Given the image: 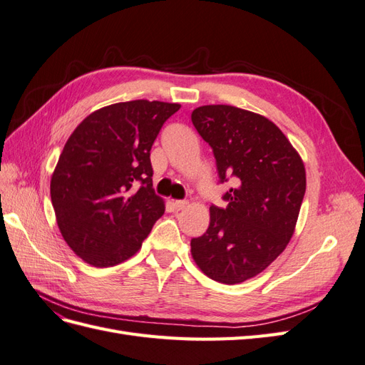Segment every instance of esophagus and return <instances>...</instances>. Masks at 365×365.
Here are the masks:
<instances>
[{
	"instance_id": "obj_1",
	"label": "esophagus",
	"mask_w": 365,
	"mask_h": 365,
	"mask_svg": "<svg viewBox=\"0 0 365 365\" xmlns=\"http://www.w3.org/2000/svg\"><path fill=\"white\" fill-rule=\"evenodd\" d=\"M172 205H173L175 210H182V208H185L187 205H189V202H187V201H173Z\"/></svg>"
}]
</instances>
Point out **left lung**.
<instances>
[{
  "label": "left lung",
  "mask_w": 365,
  "mask_h": 365,
  "mask_svg": "<svg viewBox=\"0 0 365 365\" xmlns=\"http://www.w3.org/2000/svg\"><path fill=\"white\" fill-rule=\"evenodd\" d=\"M197 134L212 148L219 182L233 178L227 207H210V225L190 242L205 275L235 284L260 274L294 235L306 192L304 164L267 117L230 105L192 113Z\"/></svg>",
  "instance_id": "1"
}]
</instances>
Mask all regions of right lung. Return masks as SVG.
Masks as SVG:
<instances>
[{
	"label": "right lung",
	"instance_id": "add662e5",
	"mask_svg": "<svg viewBox=\"0 0 365 365\" xmlns=\"http://www.w3.org/2000/svg\"><path fill=\"white\" fill-rule=\"evenodd\" d=\"M181 105L132 101L88 115L65 143L50 195L68 247L93 267L140 250L164 202L152 189L150 149Z\"/></svg>",
	"mask_w": 365,
	"mask_h": 365
}]
</instances>
